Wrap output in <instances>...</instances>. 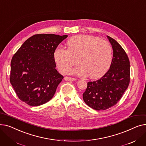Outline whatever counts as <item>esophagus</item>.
I'll return each instance as SVG.
<instances>
[{
  "label": "esophagus",
  "instance_id": "esophagus-1",
  "mask_svg": "<svg viewBox=\"0 0 146 146\" xmlns=\"http://www.w3.org/2000/svg\"><path fill=\"white\" fill-rule=\"evenodd\" d=\"M64 80H68V81H74L76 80V79L74 78H71V77H67V76H66V77L64 78Z\"/></svg>",
  "mask_w": 146,
  "mask_h": 146
}]
</instances>
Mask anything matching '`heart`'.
<instances>
[{"mask_svg":"<svg viewBox=\"0 0 146 146\" xmlns=\"http://www.w3.org/2000/svg\"><path fill=\"white\" fill-rule=\"evenodd\" d=\"M67 50L57 48L54 58L60 72L67 73L76 63L80 64L74 72L79 76L89 75L92 79L102 76L109 69L112 50L108 42L87 35L74 36L67 42Z\"/></svg>","mask_w":146,"mask_h":146,"instance_id":"heart-1","label":"heart"}]
</instances>
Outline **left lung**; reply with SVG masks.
<instances>
[{
	"label": "left lung",
	"mask_w": 146,
	"mask_h": 146,
	"mask_svg": "<svg viewBox=\"0 0 146 146\" xmlns=\"http://www.w3.org/2000/svg\"><path fill=\"white\" fill-rule=\"evenodd\" d=\"M113 49L110 68L99 80L88 82L83 94L85 102L94 110H105L116 105L130 81L129 60L124 50L112 38L107 36Z\"/></svg>",
	"instance_id": "left-lung-1"
}]
</instances>
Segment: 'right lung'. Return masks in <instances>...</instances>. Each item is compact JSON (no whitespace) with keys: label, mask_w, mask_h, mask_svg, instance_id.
Masks as SVG:
<instances>
[{"label":"right lung","mask_w":146,"mask_h":146,"mask_svg":"<svg viewBox=\"0 0 146 146\" xmlns=\"http://www.w3.org/2000/svg\"><path fill=\"white\" fill-rule=\"evenodd\" d=\"M67 37L52 34L29 38L12 57L10 82L21 101L30 106L48 102L63 79L56 69L54 52Z\"/></svg>","instance_id":"add662e5"}]
</instances>
